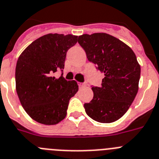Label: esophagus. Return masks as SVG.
<instances>
[{
	"label": "esophagus",
	"instance_id": "34e87169",
	"mask_svg": "<svg viewBox=\"0 0 159 159\" xmlns=\"http://www.w3.org/2000/svg\"><path fill=\"white\" fill-rule=\"evenodd\" d=\"M86 85V82H78V86L80 88H82V87H85Z\"/></svg>",
	"mask_w": 159,
	"mask_h": 159
}]
</instances>
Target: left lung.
<instances>
[{
  "mask_svg": "<svg viewBox=\"0 0 159 159\" xmlns=\"http://www.w3.org/2000/svg\"><path fill=\"white\" fill-rule=\"evenodd\" d=\"M78 42L89 61L104 74L101 86L92 85L93 98L84 104L85 112L97 122L116 121L128 111L138 92L140 66L135 53L106 33L84 34Z\"/></svg>",
  "mask_w": 159,
  "mask_h": 159,
  "instance_id": "left-lung-1",
  "label": "left lung"
}]
</instances>
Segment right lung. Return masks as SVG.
I'll list each match as a JSON object with an SVG mask.
<instances>
[{"label":"right lung","mask_w":159,"mask_h":159,"mask_svg":"<svg viewBox=\"0 0 159 159\" xmlns=\"http://www.w3.org/2000/svg\"><path fill=\"white\" fill-rule=\"evenodd\" d=\"M78 36L48 34L31 43L16 66V88L23 108L34 120L54 125L66 116L69 101L78 90L75 81H67L62 71L68 50ZM62 72L56 79L53 74Z\"/></svg>","instance_id":"obj_1"}]
</instances>
